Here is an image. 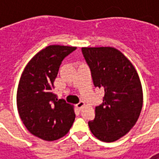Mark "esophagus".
I'll use <instances>...</instances> for the list:
<instances>
[{"instance_id": "obj_1", "label": "esophagus", "mask_w": 159, "mask_h": 159, "mask_svg": "<svg viewBox=\"0 0 159 159\" xmlns=\"http://www.w3.org/2000/svg\"><path fill=\"white\" fill-rule=\"evenodd\" d=\"M85 107V103H84L83 101H80L79 103L76 104V107H77V108H78L79 110H81V109H82V108H83V107Z\"/></svg>"}]
</instances>
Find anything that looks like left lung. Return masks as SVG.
<instances>
[{
    "label": "left lung",
    "instance_id": "8db88e82",
    "mask_svg": "<svg viewBox=\"0 0 159 159\" xmlns=\"http://www.w3.org/2000/svg\"><path fill=\"white\" fill-rule=\"evenodd\" d=\"M94 86L103 89V104L95 107V118L89 122L97 139L113 142L134 126L143 105L140 77L126 56L112 47L82 48Z\"/></svg>",
    "mask_w": 159,
    "mask_h": 159
}]
</instances>
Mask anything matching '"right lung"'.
<instances>
[{
    "instance_id": "1",
    "label": "right lung",
    "mask_w": 159,
    "mask_h": 159,
    "mask_svg": "<svg viewBox=\"0 0 159 159\" xmlns=\"http://www.w3.org/2000/svg\"><path fill=\"white\" fill-rule=\"evenodd\" d=\"M76 47L50 45L30 59L23 71L17 91L19 117L33 135L47 141L69 132L75 120L74 107L58 100L52 92L62 60Z\"/></svg>"
}]
</instances>
